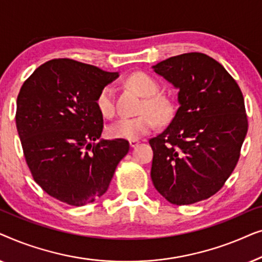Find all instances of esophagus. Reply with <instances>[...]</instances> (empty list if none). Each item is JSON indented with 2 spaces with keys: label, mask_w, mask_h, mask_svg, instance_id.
<instances>
[{
  "label": "esophagus",
  "mask_w": 262,
  "mask_h": 262,
  "mask_svg": "<svg viewBox=\"0 0 262 262\" xmlns=\"http://www.w3.org/2000/svg\"><path fill=\"white\" fill-rule=\"evenodd\" d=\"M139 144V141H137V139H134V141H130V146L131 148H136Z\"/></svg>",
  "instance_id": "obj_1"
}]
</instances>
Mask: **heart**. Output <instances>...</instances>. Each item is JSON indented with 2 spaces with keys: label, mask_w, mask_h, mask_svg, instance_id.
<instances>
[{
  "label": "heart",
  "mask_w": 262,
  "mask_h": 262,
  "mask_svg": "<svg viewBox=\"0 0 262 262\" xmlns=\"http://www.w3.org/2000/svg\"><path fill=\"white\" fill-rule=\"evenodd\" d=\"M128 83L145 96L142 114L137 117H124L114 121L107 128L110 137L134 141L148 135L156 126V119L166 121L171 113V103L167 98L159 95L160 85L155 78L144 73H136L128 77ZM96 107L106 118L114 117L117 111L116 92L112 85H105L96 98Z\"/></svg>",
  "instance_id": "b5f03b06"
}]
</instances>
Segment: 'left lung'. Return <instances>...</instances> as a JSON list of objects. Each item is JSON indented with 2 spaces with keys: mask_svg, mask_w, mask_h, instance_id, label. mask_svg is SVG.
<instances>
[{
  "mask_svg": "<svg viewBox=\"0 0 262 262\" xmlns=\"http://www.w3.org/2000/svg\"><path fill=\"white\" fill-rule=\"evenodd\" d=\"M154 71L179 89L169 125L149 139L151 180L174 205L216 194L234 171L248 131L245 100L223 66L200 52L170 57Z\"/></svg>",
  "mask_w": 262,
  "mask_h": 262,
  "instance_id": "obj_1",
  "label": "left lung"
}]
</instances>
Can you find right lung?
Wrapping results in <instances>:
<instances>
[{
  "label": "right lung",
  "instance_id": "add662e5",
  "mask_svg": "<svg viewBox=\"0 0 262 262\" xmlns=\"http://www.w3.org/2000/svg\"><path fill=\"white\" fill-rule=\"evenodd\" d=\"M118 77L69 58L49 60L24 82L16 100V128L34 181L73 206L95 202L108 188L126 139L95 143L103 118L100 91Z\"/></svg>",
  "mask_w": 262,
  "mask_h": 262
}]
</instances>
